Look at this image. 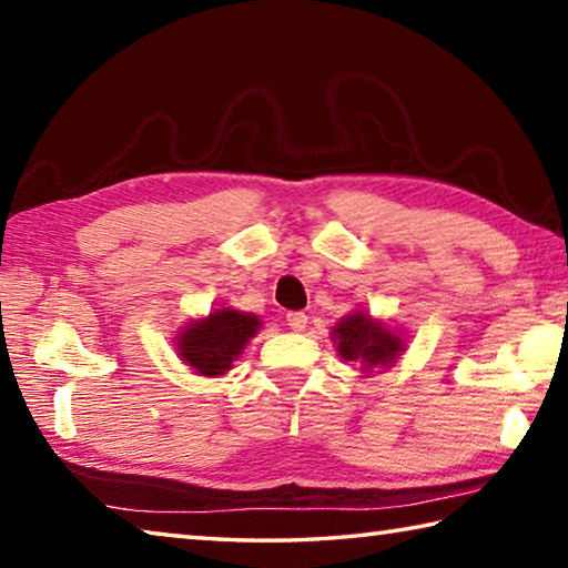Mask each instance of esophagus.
<instances>
[{
  "label": "esophagus",
  "mask_w": 568,
  "mask_h": 568,
  "mask_svg": "<svg viewBox=\"0 0 568 568\" xmlns=\"http://www.w3.org/2000/svg\"><path fill=\"white\" fill-rule=\"evenodd\" d=\"M305 323H307L305 313H287V325H291V331H295V333L305 331Z\"/></svg>",
  "instance_id": "obj_1"
}]
</instances>
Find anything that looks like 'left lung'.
<instances>
[{
    "instance_id": "8db88e82",
    "label": "left lung",
    "mask_w": 568,
    "mask_h": 568,
    "mask_svg": "<svg viewBox=\"0 0 568 568\" xmlns=\"http://www.w3.org/2000/svg\"><path fill=\"white\" fill-rule=\"evenodd\" d=\"M331 341L341 358L358 365L363 376H371L378 368H393L408 348L406 335L361 307L333 325Z\"/></svg>"
}]
</instances>
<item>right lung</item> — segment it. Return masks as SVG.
I'll list each match as a JSON object with an SVG mask.
<instances>
[{"label":"right lung","instance_id":"1","mask_svg":"<svg viewBox=\"0 0 568 568\" xmlns=\"http://www.w3.org/2000/svg\"><path fill=\"white\" fill-rule=\"evenodd\" d=\"M261 328V315L223 305L203 318H192L187 325H182L172 343H175L178 358L195 376L220 378L233 368L250 338H255Z\"/></svg>","mask_w":568,"mask_h":568}]
</instances>
